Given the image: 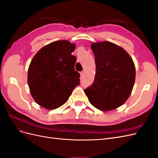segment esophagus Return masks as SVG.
<instances>
[{
	"label": "esophagus",
	"instance_id": "obj_1",
	"mask_svg": "<svg viewBox=\"0 0 158 158\" xmlns=\"http://www.w3.org/2000/svg\"><path fill=\"white\" fill-rule=\"evenodd\" d=\"M84 71H82V72H81V73H80V77L81 78H82L83 77V76H84Z\"/></svg>",
	"mask_w": 158,
	"mask_h": 158
}]
</instances>
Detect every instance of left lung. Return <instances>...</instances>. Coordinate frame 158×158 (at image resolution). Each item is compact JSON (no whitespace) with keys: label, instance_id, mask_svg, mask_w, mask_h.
<instances>
[{"label":"left lung","instance_id":"8db88e82","mask_svg":"<svg viewBox=\"0 0 158 158\" xmlns=\"http://www.w3.org/2000/svg\"><path fill=\"white\" fill-rule=\"evenodd\" d=\"M96 66L94 83L84 89L90 103L103 111L126 102L135 82L136 69L128 52L113 43H92Z\"/></svg>","mask_w":158,"mask_h":158}]
</instances>
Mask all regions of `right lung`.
Here are the masks:
<instances>
[{
	"instance_id": "add662e5",
	"label": "right lung",
	"mask_w": 158,
	"mask_h": 158,
	"mask_svg": "<svg viewBox=\"0 0 158 158\" xmlns=\"http://www.w3.org/2000/svg\"><path fill=\"white\" fill-rule=\"evenodd\" d=\"M75 44L67 40L52 42L33 56L27 71V84L32 98L40 106L55 109L63 106L75 87L80 74L75 71Z\"/></svg>"
}]
</instances>
